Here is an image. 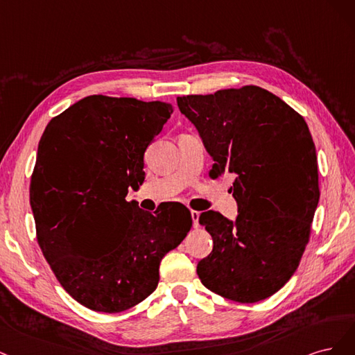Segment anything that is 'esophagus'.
<instances>
[{"mask_svg": "<svg viewBox=\"0 0 355 355\" xmlns=\"http://www.w3.org/2000/svg\"><path fill=\"white\" fill-rule=\"evenodd\" d=\"M190 215H191V220H193V227L198 228V227H199V216H200V212H198V211H190Z\"/></svg>", "mask_w": 355, "mask_h": 355, "instance_id": "34e87169", "label": "esophagus"}]
</instances>
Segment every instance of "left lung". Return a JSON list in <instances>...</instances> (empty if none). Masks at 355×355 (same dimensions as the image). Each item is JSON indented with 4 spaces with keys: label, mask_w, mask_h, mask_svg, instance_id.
<instances>
[{
    "label": "left lung",
    "mask_w": 355,
    "mask_h": 355,
    "mask_svg": "<svg viewBox=\"0 0 355 355\" xmlns=\"http://www.w3.org/2000/svg\"><path fill=\"white\" fill-rule=\"evenodd\" d=\"M214 159L211 178L234 174L236 221L199 216L212 252L200 282L223 298L254 304L289 282L310 240L320 198L315 146L305 119L270 91L245 85L177 97Z\"/></svg>",
    "instance_id": "8db88e82"
}]
</instances>
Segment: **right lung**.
<instances>
[{
	"label": "right lung",
	"instance_id": "add662e5",
	"mask_svg": "<svg viewBox=\"0 0 355 355\" xmlns=\"http://www.w3.org/2000/svg\"><path fill=\"white\" fill-rule=\"evenodd\" d=\"M173 110L165 101L88 96L41 137L29 191L37 240L63 289L89 310L121 313L144 301L162 258L190 232L184 205L150 214L127 200Z\"/></svg>",
	"mask_w": 355,
	"mask_h": 355
}]
</instances>
